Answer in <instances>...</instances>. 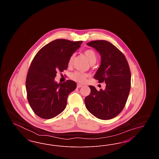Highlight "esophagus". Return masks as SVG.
Here are the masks:
<instances>
[{"label":"esophagus","instance_id":"esophagus-1","mask_svg":"<svg viewBox=\"0 0 159 159\" xmlns=\"http://www.w3.org/2000/svg\"><path fill=\"white\" fill-rule=\"evenodd\" d=\"M82 86H83V85L81 84H77V88H81Z\"/></svg>","mask_w":159,"mask_h":159}]
</instances>
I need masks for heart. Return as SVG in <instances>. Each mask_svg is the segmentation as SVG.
I'll use <instances>...</instances> for the list:
<instances>
[{
    "mask_svg": "<svg viewBox=\"0 0 159 159\" xmlns=\"http://www.w3.org/2000/svg\"><path fill=\"white\" fill-rule=\"evenodd\" d=\"M84 54L89 61V62H90L91 65H93L96 62L97 59V56L94 51H93L92 49H88L84 52ZM73 58H74L73 55L70 57L69 61H68V65L71 64ZM70 77L73 80H75L76 82H79V83H84L86 82V79L88 77V75L86 73H84L80 72V71H75L71 74Z\"/></svg>",
    "mask_w": 159,
    "mask_h": 159,
    "instance_id": "heart-1",
    "label": "heart"
}]
</instances>
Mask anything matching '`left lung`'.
<instances>
[{
  "label": "left lung",
  "mask_w": 159,
  "mask_h": 159,
  "mask_svg": "<svg viewBox=\"0 0 159 159\" xmlns=\"http://www.w3.org/2000/svg\"><path fill=\"white\" fill-rule=\"evenodd\" d=\"M87 45L101 55V64L94 78L105 82L106 89L98 91L89 86L90 94L86 97L87 110L97 118L109 120L116 117L125 107L130 89L131 74L125 55L106 40H95Z\"/></svg>",
  "instance_id": "obj_1"
}]
</instances>
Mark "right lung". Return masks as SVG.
<instances>
[{
  "label": "right lung",
  "mask_w": 159,
  "mask_h": 159,
  "mask_svg": "<svg viewBox=\"0 0 159 159\" xmlns=\"http://www.w3.org/2000/svg\"><path fill=\"white\" fill-rule=\"evenodd\" d=\"M82 42L55 40L41 48L32 61L25 86L28 101L39 117L52 119L66 108L68 95L77 84L70 80L58 83L55 77L58 71L62 72L67 68L70 57Z\"/></svg>",
  "instance_id": "obj_1"
}]
</instances>
